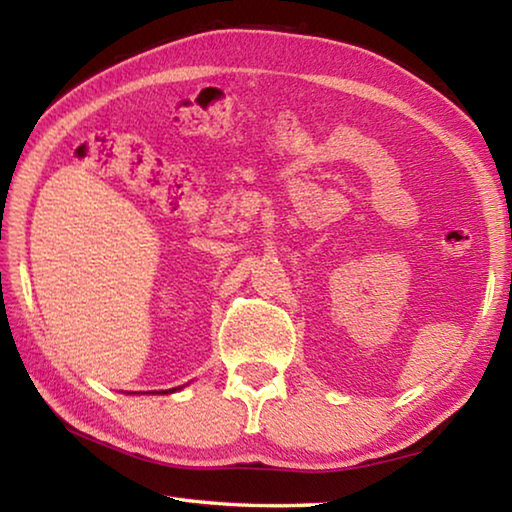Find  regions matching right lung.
I'll return each instance as SVG.
<instances>
[{"label": "right lung", "mask_w": 512, "mask_h": 512, "mask_svg": "<svg viewBox=\"0 0 512 512\" xmlns=\"http://www.w3.org/2000/svg\"><path fill=\"white\" fill-rule=\"evenodd\" d=\"M171 391H176V388H171ZM164 393H167V391H164Z\"/></svg>", "instance_id": "obj_1"}]
</instances>
